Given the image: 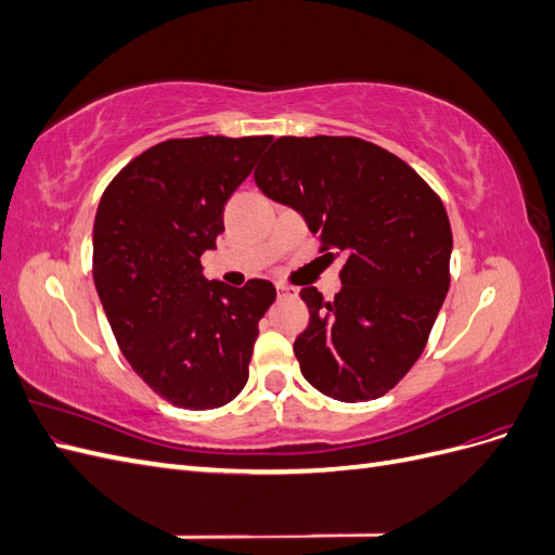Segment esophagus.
<instances>
[{"mask_svg": "<svg viewBox=\"0 0 555 555\" xmlns=\"http://www.w3.org/2000/svg\"><path fill=\"white\" fill-rule=\"evenodd\" d=\"M275 289H278V298H280V300H282V298H296V294H298L294 287H287V284H278Z\"/></svg>", "mask_w": 555, "mask_h": 555, "instance_id": "esophagus-1", "label": "esophagus"}]
</instances>
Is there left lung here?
<instances>
[{"label":"left lung","instance_id":"left-lung-1","mask_svg":"<svg viewBox=\"0 0 555 555\" xmlns=\"http://www.w3.org/2000/svg\"><path fill=\"white\" fill-rule=\"evenodd\" d=\"M257 188L304 215L324 249L347 257L343 289H300L310 324L294 343L300 373L328 398L375 400L422 357L449 292L451 227L410 164L357 137H282Z\"/></svg>","mask_w":555,"mask_h":555}]
</instances>
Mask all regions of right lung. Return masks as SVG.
Wrapping results in <instances>:
<instances>
[{
	"mask_svg": "<svg viewBox=\"0 0 555 555\" xmlns=\"http://www.w3.org/2000/svg\"><path fill=\"white\" fill-rule=\"evenodd\" d=\"M271 137L169 139L117 173L99 201L92 275L129 365L176 408L215 410L249 375L259 319L278 292L206 280L201 255Z\"/></svg>",
	"mask_w": 555,
	"mask_h": 555,
	"instance_id": "1",
	"label": "right lung"
}]
</instances>
